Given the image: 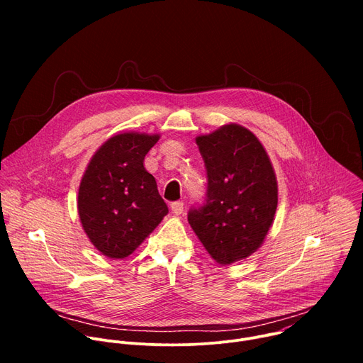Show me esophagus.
I'll return each mask as SVG.
<instances>
[{
    "label": "esophagus",
    "instance_id": "1",
    "mask_svg": "<svg viewBox=\"0 0 363 363\" xmlns=\"http://www.w3.org/2000/svg\"><path fill=\"white\" fill-rule=\"evenodd\" d=\"M171 208H172V213H174L175 216H181V214L184 213V202H182V201H177V202H172Z\"/></svg>",
    "mask_w": 363,
    "mask_h": 363
}]
</instances>
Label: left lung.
Instances as JSON below:
<instances>
[{"label":"left lung","instance_id":"obj_1","mask_svg":"<svg viewBox=\"0 0 363 363\" xmlns=\"http://www.w3.org/2000/svg\"><path fill=\"white\" fill-rule=\"evenodd\" d=\"M208 186L188 223L214 260L227 266L260 247L277 210V179L257 136L237 123L196 139Z\"/></svg>","mask_w":363,"mask_h":363}]
</instances>
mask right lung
Segmentation results:
<instances>
[{"label": "right lung", "mask_w": 363, "mask_h": 363, "mask_svg": "<svg viewBox=\"0 0 363 363\" xmlns=\"http://www.w3.org/2000/svg\"><path fill=\"white\" fill-rule=\"evenodd\" d=\"M160 135L119 133L91 157L79 186L77 210L91 244L109 258L130 255L168 214L143 160Z\"/></svg>", "instance_id": "right-lung-1"}]
</instances>
